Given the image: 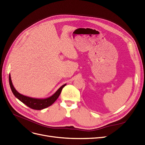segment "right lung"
Wrapping results in <instances>:
<instances>
[{
    "label": "right lung",
    "instance_id": "1",
    "mask_svg": "<svg viewBox=\"0 0 145 145\" xmlns=\"http://www.w3.org/2000/svg\"><path fill=\"white\" fill-rule=\"evenodd\" d=\"M9 80L10 89L12 90V92H13L15 97L20 100V101L23 103L24 104H25L26 105L29 106V108L37 110H41L42 109H44L48 107V106L52 105L59 98L63 88L66 85V84H64L63 85H62L51 97L44 99H39L27 97L25 95H22L20 93H19L15 89V87L13 85V84H12L10 74H9Z\"/></svg>",
    "mask_w": 145,
    "mask_h": 145
}]
</instances>
